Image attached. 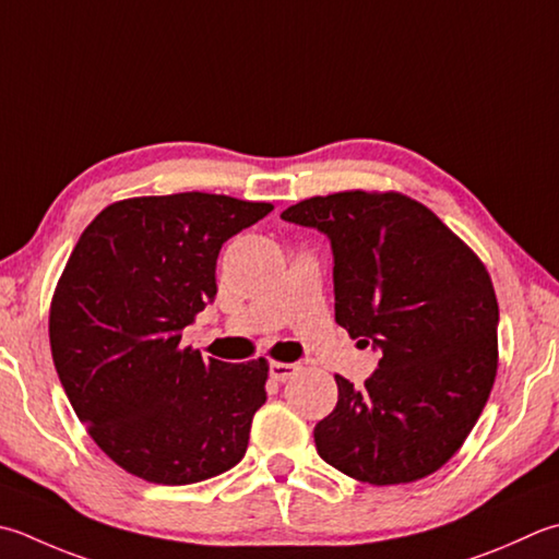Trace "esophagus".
I'll list each match as a JSON object with an SVG mask.
<instances>
[{"mask_svg":"<svg viewBox=\"0 0 559 559\" xmlns=\"http://www.w3.org/2000/svg\"><path fill=\"white\" fill-rule=\"evenodd\" d=\"M295 373H298V366H295V364H281V360H273L271 368H269L271 380H276V382H286Z\"/></svg>","mask_w":559,"mask_h":559,"instance_id":"obj_1","label":"esophagus"}]
</instances>
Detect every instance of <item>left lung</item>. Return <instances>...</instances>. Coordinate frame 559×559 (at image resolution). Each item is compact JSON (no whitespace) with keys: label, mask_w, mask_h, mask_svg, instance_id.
<instances>
[{"label":"left lung","mask_w":559,"mask_h":559,"mask_svg":"<svg viewBox=\"0 0 559 559\" xmlns=\"http://www.w3.org/2000/svg\"><path fill=\"white\" fill-rule=\"evenodd\" d=\"M281 217L330 237L336 324L382 352L360 388L334 376L338 400L314 426L317 453L376 487L436 473L465 443L497 378L499 305L485 264L397 191L314 195Z\"/></svg>","instance_id":"1"}]
</instances>
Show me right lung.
Returning a JSON list of instances; mask_svg holds the SVG:
<instances>
[{
	"instance_id": "1",
	"label": "right lung",
	"mask_w": 559,
	"mask_h": 559,
	"mask_svg": "<svg viewBox=\"0 0 559 559\" xmlns=\"http://www.w3.org/2000/svg\"><path fill=\"white\" fill-rule=\"evenodd\" d=\"M271 211L201 191L140 195L106 205L74 245L50 352L74 414L126 473L193 485L245 457L266 358L203 360L181 332L215 298L221 247Z\"/></svg>"
}]
</instances>
